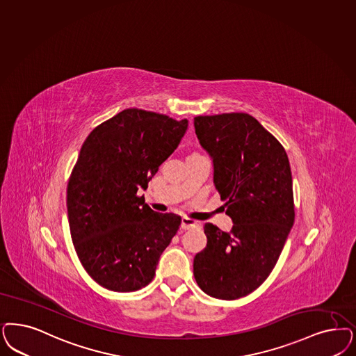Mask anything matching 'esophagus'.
<instances>
[{"label": "esophagus", "instance_id": "esophagus-1", "mask_svg": "<svg viewBox=\"0 0 356 356\" xmlns=\"http://www.w3.org/2000/svg\"><path fill=\"white\" fill-rule=\"evenodd\" d=\"M200 226V222L195 221V220H191L188 217H183L181 218V229L184 230H189V229H193V227H198Z\"/></svg>", "mask_w": 356, "mask_h": 356}]
</instances>
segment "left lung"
I'll list each match as a JSON object with an SVG mask.
<instances>
[{
    "instance_id": "1",
    "label": "left lung",
    "mask_w": 356,
    "mask_h": 356,
    "mask_svg": "<svg viewBox=\"0 0 356 356\" xmlns=\"http://www.w3.org/2000/svg\"><path fill=\"white\" fill-rule=\"evenodd\" d=\"M195 129L234 225L225 233L205 223L208 243L193 275L209 296L236 300L270 276L293 226L291 165L280 142L247 113L198 115Z\"/></svg>"
}]
</instances>
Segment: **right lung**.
Listing matches in <instances>:
<instances>
[{
	"mask_svg": "<svg viewBox=\"0 0 356 356\" xmlns=\"http://www.w3.org/2000/svg\"><path fill=\"white\" fill-rule=\"evenodd\" d=\"M188 120L126 109L83 143L67 188L70 230L88 275L113 292L151 282L181 218L156 213L138 196L177 148Z\"/></svg>",
	"mask_w": 356,
	"mask_h": 356,
	"instance_id": "obj_1",
	"label": "right lung"
}]
</instances>
